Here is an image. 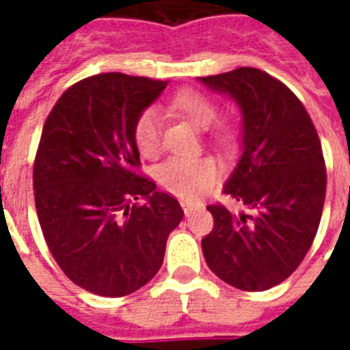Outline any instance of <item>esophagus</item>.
<instances>
[{
  "label": "esophagus",
  "mask_w": 350,
  "mask_h": 350,
  "mask_svg": "<svg viewBox=\"0 0 350 350\" xmlns=\"http://www.w3.org/2000/svg\"><path fill=\"white\" fill-rule=\"evenodd\" d=\"M181 207H183V213H185V216H191V214L196 211V207H194L192 203H187V202L181 203Z\"/></svg>",
  "instance_id": "1"
}]
</instances>
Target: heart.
Wrapping results in <instances>:
<instances>
[{
    "instance_id": "obj_1",
    "label": "heart",
    "mask_w": 350,
    "mask_h": 350,
    "mask_svg": "<svg viewBox=\"0 0 350 350\" xmlns=\"http://www.w3.org/2000/svg\"><path fill=\"white\" fill-rule=\"evenodd\" d=\"M170 109L185 118L192 126L198 131H207L211 139L218 145H230L234 142V129L227 123L213 125L218 118V107L211 98L196 90H181L180 94L174 96L170 101ZM132 136L136 148L145 158H156L159 154V143H161V118L156 109H147L137 116ZM218 165L213 159H185V158H170L161 163L156 170L159 185L165 191L180 196L183 200H194L202 196L203 192L208 191L218 180Z\"/></svg>"
}]
</instances>
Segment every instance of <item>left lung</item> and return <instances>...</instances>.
<instances>
[{
	"label": "left lung",
	"mask_w": 350,
	"mask_h": 350,
	"mask_svg": "<svg viewBox=\"0 0 350 350\" xmlns=\"http://www.w3.org/2000/svg\"><path fill=\"white\" fill-rule=\"evenodd\" d=\"M241 111V156L224 192L249 208L211 205L202 239L208 269L239 291H267L293 274L318 232L327 172L321 143L301 101L258 68L198 78Z\"/></svg>",
	"instance_id": "left-lung-1"
}]
</instances>
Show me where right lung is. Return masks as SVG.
<instances>
[{
	"label": "right lung",
	"instance_id": "obj_1",
	"mask_svg": "<svg viewBox=\"0 0 350 350\" xmlns=\"http://www.w3.org/2000/svg\"><path fill=\"white\" fill-rule=\"evenodd\" d=\"M169 81L109 72L63 92L45 121L34 161V200L45 241L85 291L120 298L163 263L180 225L178 200L134 172L132 129ZM142 197V206L132 204Z\"/></svg>",
	"mask_w": 350,
	"mask_h": 350
}]
</instances>
